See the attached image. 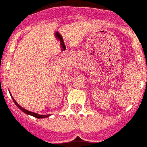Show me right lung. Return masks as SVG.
Masks as SVG:
<instances>
[{
  "label": "right lung",
  "mask_w": 147,
  "mask_h": 147,
  "mask_svg": "<svg viewBox=\"0 0 147 147\" xmlns=\"http://www.w3.org/2000/svg\"><path fill=\"white\" fill-rule=\"evenodd\" d=\"M12 99H13V102H15V104L18 107H19V109H21V110H22L23 113H26V114H28V115H32V116L35 117V118H37V119H43V118H47V117H49V115H39V114H38V113H33V112H30V111L27 110V109H26L22 108V107H21L20 104H18V102H16L15 100H14V98L13 97V96H12Z\"/></svg>",
  "instance_id": "obj_1"
}]
</instances>
